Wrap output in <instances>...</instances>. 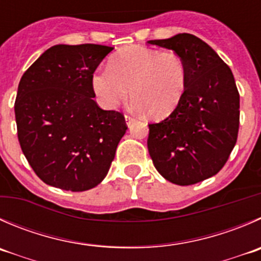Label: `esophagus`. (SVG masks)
<instances>
[{"label":"esophagus","instance_id":"34e87169","mask_svg":"<svg viewBox=\"0 0 261 261\" xmlns=\"http://www.w3.org/2000/svg\"><path fill=\"white\" fill-rule=\"evenodd\" d=\"M125 121H126V125L131 126V125H133L134 121H135V118L131 117V116H128V115H125Z\"/></svg>","mask_w":261,"mask_h":261}]
</instances>
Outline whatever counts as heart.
I'll return each instance as SVG.
<instances>
[{"mask_svg":"<svg viewBox=\"0 0 261 261\" xmlns=\"http://www.w3.org/2000/svg\"><path fill=\"white\" fill-rule=\"evenodd\" d=\"M187 85L184 58L173 50L126 48L110 61V67L92 77L98 102L115 110L130 95L136 111H145L154 120L166 118L178 107Z\"/></svg>","mask_w":261,"mask_h":261,"instance_id":"1","label":"heart"}]
</instances>
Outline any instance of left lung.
Segmentation results:
<instances>
[{"label":"left lung","instance_id":"left-lung-1","mask_svg":"<svg viewBox=\"0 0 261 261\" xmlns=\"http://www.w3.org/2000/svg\"><path fill=\"white\" fill-rule=\"evenodd\" d=\"M148 43L178 53L187 67L178 107L149 125V154L167 181L198 184L221 171L237 141L240 94L233 74L213 48L192 34Z\"/></svg>","mask_w":261,"mask_h":261}]
</instances>
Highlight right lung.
Listing matches in <instances>:
<instances>
[{
    "mask_svg": "<svg viewBox=\"0 0 261 261\" xmlns=\"http://www.w3.org/2000/svg\"><path fill=\"white\" fill-rule=\"evenodd\" d=\"M112 47L57 44L24 72L15 100L25 158L47 185L87 191L105 179L127 126L95 103L92 77Z\"/></svg>",
    "mask_w": 261,
    "mask_h": 261,
    "instance_id": "right-lung-1",
    "label": "right lung"
}]
</instances>
